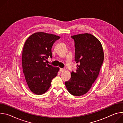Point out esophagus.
Returning <instances> with one entry per match:
<instances>
[{"instance_id": "esophagus-1", "label": "esophagus", "mask_w": 123, "mask_h": 123, "mask_svg": "<svg viewBox=\"0 0 123 123\" xmlns=\"http://www.w3.org/2000/svg\"><path fill=\"white\" fill-rule=\"evenodd\" d=\"M64 70H65V69H64V68H60V72H63Z\"/></svg>"}]
</instances>
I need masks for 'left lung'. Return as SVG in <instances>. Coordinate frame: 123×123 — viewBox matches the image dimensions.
<instances>
[{"label":"left lung","instance_id":"1","mask_svg":"<svg viewBox=\"0 0 123 123\" xmlns=\"http://www.w3.org/2000/svg\"><path fill=\"white\" fill-rule=\"evenodd\" d=\"M71 37L75 42V60L78 64L65 85L70 94L79 96L86 93L97 78L104 54L100 42L92 35L85 33Z\"/></svg>","mask_w":123,"mask_h":123}]
</instances>
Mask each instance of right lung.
Instances as JSON below:
<instances>
[{
  "label": "right lung",
  "instance_id": "right-lung-1",
  "mask_svg": "<svg viewBox=\"0 0 123 123\" xmlns=\"http://www.w3.org/2000/svg\"><path fill=\"white\" fill-rule=\"evenodd\" d=\"M60 38L53 34L37 32L31 35L24 43L22 55L23 76L29 89L35 94L45 93L58 74L59 68L45 61L49 57L52 58V46Z\"/></svg>",
  "mask_w": 123,
  "mask_h": 123
}]
</instances>
